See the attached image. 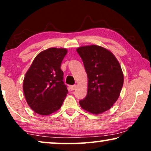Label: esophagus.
I'll return each mask as SVG.
<instances>
[{
	"mask_svg": "<svg viewBox=\"0 0 151 151\" xmlns=\"http://www.w3.org/2000/svg\"><path fill=\"white\" fill-rule=\"evenodd\" d=\"M76 85H71L69 86V88L71 89V91H74L76 88Z\"/></svg>",
	"mask_w": 151,
	"mask_h": 151,
	"instance_id": "1",
	"label": "esophagus"
}]
</instances>
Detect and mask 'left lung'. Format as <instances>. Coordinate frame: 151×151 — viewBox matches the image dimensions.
Wrapping results in <instances>:
<instances>
[{"instance_id":"obj_1","label":"left lung","mask_w":151,"mask_h":151,"mask_svg":"<svg viewBox=\"0 0 151 151\" xmlns=\"http://www.w3.org/2000/svg\"><path fill=\"white\" fill-rule=\"evenodd\" d=\"M77 52L88 77L87 94L80 105L93 114H100L110 109L120 94L124 83L120 65L110 51L98 45L79 47Z\"/></svg>"}]
</instances>
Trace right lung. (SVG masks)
Returning <instances> with one entry per match:
<instances>
[{"label": "right lung", "instance_id": "add662e5", "mask_svg": "<svg viewBox=\"0 0 151 151\" xmlns=\"http://www.w3.org/2000/svg\"><path fill=\"white\" fill-rule=\"evenodd\" d=\"M67 53L63 48L43 51L36 55L26 73L23 81L24 97L36 113L50 115L63 104L68 90L60 66Z\"/></svg>", "mask_w": 151, "mask_h": 151}]
</instances>
